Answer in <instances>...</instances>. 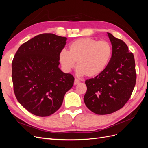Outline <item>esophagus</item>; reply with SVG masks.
<instances>
[{
	"label": "esophagus",
	"mask_w": 148,
	"mask_h": 148,
	"mask_svg": "<svg viewBox=\"0 0 148 148\" xmlns=\"http://www.w3.org/2000/svg\"><path fill=\"white\" fill-rule=\"evenodd\" d=\"M79 83H80V82L79 81V80L77 79H75V81H74V85H77Z\"/></svg>",
	"instance_id": "obj_1"
}]
</instances>
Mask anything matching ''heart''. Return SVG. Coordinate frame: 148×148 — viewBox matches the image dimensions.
Segmentation results:
<instances>
[{"label":"heart","instance_id":"obj_1","mask_svg":"<svg viewBox=\"0 0 148 148\" xmlns=\"http://www.w3.org/2000/svg\"><path fill=\"white\" fill-rule=\"evenodd\" d=\"M112 54V47L109 41L84 38L70 43L69 51L62 50L59 59L66 72H70L77 62L79 75L93 77L106 68Z\"/></svg>","mask_w":148,"mask_h":148}]
</instances>
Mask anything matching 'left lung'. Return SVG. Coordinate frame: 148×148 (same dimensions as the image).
Segmentation results:
<instances>
[{"mask_svg": "<svg viewBox=\"0 0 148 148\" xmlns=\"http://www.w3.org/2000/svg\"><path fill=\"white\" fill-rule=\"evenodd\" d=\"M112 46V54L106 68L94 78L86 79L84 102L98 115H106L120 109L130 97L136 79L133 53L122 40L107 33Z\"/></svg>", "mask_w": 148, "mask_h": 148, "instance_id": "left-lung-1", "label": "left lung"}]
</instances>
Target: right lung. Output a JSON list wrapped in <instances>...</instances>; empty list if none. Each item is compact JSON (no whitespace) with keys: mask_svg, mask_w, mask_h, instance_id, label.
Returning <instances> with one entry per match:
<instances>
[{"mask_svg":"<svg viewBox=\"0 0 148 148\" xmlns=\"http://www.w3.org/2000/svg\"><path fill=\"white\" fill-rule=\"evenodd\" d=\"M66 38L52 33L36 36L18 49L12 62L15 96L30 113L47 117L61 107L74 77L59 69V55Z\"/></svg>","mask_w":148,"mask_h":148,"instance_id":"add662e5","label":"right lung"}]
</instances>
